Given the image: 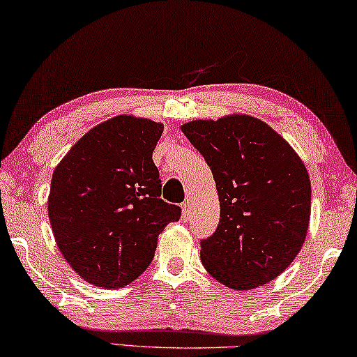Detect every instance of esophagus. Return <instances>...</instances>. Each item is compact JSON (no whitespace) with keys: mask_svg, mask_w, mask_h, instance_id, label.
I'll return each mask as SVG.
<instances>
[{"mask_svg":"<svg viewBox=\"0 0 357 357\" xmlns=\"http://www.w3.org/2000/svg\"><path fill=\"white\" fill-rule=\"evenodd\" d=\"M188 217H190V202L185 201L182 204V218L183 220H186Z\"/></svg>","mask_w":357,"mask_h":357,"instance_id":"34e87169","label":"esophagus"}]
</instances>
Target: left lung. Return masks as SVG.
Segmentation results:
<instances>
[{
  "label": "left lung",
  "instance_id": "8db88e82",
  "mask_svg": "<svg viewBox=\"0 0 357 357\" xmlns=\"http://www.w3.org/2000/svg\"><path fill=\"white\" fill-rule=\"evenodd\" d=\"M182 132L211 167L220 201L215 233L201 241L202 265L229 289L273 281L308 233L311 182L303 161L286 139L249 114L196 119Z\"/></svg>",
  "mask_w": 357,
  "mask_h": 357
}]
</instances>
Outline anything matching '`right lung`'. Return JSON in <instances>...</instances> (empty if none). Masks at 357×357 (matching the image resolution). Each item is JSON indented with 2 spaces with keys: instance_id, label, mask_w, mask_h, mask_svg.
Returning <instances> with one entry per match:
<instances>
[{
  "instance_id": "right-lung-1",
  "label": "right lung",
  "mask_w": 357,
  "mask_h": 357,
  "mask_svg": "<svg viewBox=\"0 0 357 357\" xmlns=\"http://www.w3.org/2000/svg\"><path fill=\"white\" fill-rule=\"evenodd\" d=\"M164 126L132 114L84 134L54 169L47 213L68 265L89 284L118 289L155 257L158 236L182 209L161 199L153 150Z\"/></svg>"
}]
</instances>
